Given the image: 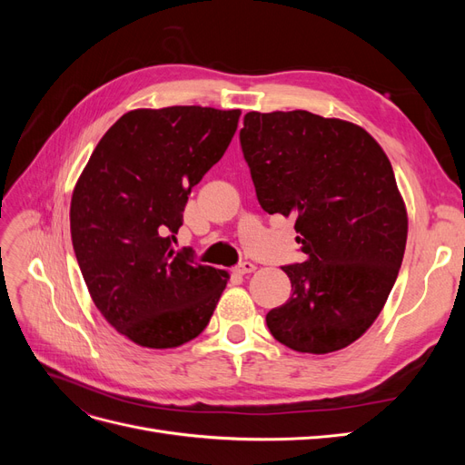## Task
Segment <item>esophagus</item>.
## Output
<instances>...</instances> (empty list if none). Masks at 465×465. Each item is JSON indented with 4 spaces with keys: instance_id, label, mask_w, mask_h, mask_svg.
<instances>
[{
    "instance_id": "esophagus-1",
    "label": "esophagus",
    "mask_w": 465,
    "mask_h": 465,
    "mask_svg": "<svg viewBox=\"0 0 465 465\" xmlns=\"http://www.w3.org/2000/svg\"><path fill=\"white\" fill-rule=\"evenodd\" d=\"M256 270V265L252 263V262H241L238 263L236 267H234V272L238 273V275H246V273H252Z\"/></svg>"
}]
</instances>
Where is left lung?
<instances>
[{"label":"left lung","mask_w":465,"mask_h":465,"mask_svg":"<svg viewBox=\"0 0 465 465\" xmlns=\"http://www.w3.org/2000/svg\"><path fill=\"white\" fill-rule=\"evenodd\" d=\"M241 147L262 209L294 219L306 254L283 267L292 294L267 328L299 353L357 341L386 304L407 241L386 153L361 125L306 110L248 112Z\"/></svg>","instance_id":"left-lung-1"}]
</instances>
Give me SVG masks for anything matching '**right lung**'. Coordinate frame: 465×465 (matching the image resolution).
I'll list each match as a JSON object with an SVG mask.
<instances>
[{"mask_svg": "<svg viewBox=\"0 0 465 465\" xmlns=\"http://www.w3.org/2000/svg\"><path fill=\"white\" fill-rule=\"evenodd\" d=\"M241 110L139 108L103 135L69 209L91 299L134 343L171 349L198 337L229 273L174 250L192 188L227 151Z\"/></svg>", "mask_w": 465, "mask_h": 465, "instance_id": "obj_1", "label": "right lung"}]
</instances>
